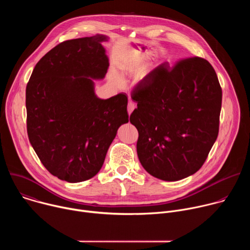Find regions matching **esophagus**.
Returning <instances> with one entry per match:
<instances>
[{
    "instance_id": "obj_1",
    "label": "esophagus",
    "mask_w": 250,
    "mask_h": 250,
    "mask_svg": "<svg viewBox=\"0 0 250 250\" xmlns=\"http://www.w3.org/2000/svg\"><path fill=\"white\" fill-rule=\"evenodd\" d=\"M135 109V104L133 103V102H131V101H129L128 102V104H127V113H128V115L130 116L131 115V113L133 112V110Z\"/></svg>"
}]
</instances>
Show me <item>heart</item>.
Returning <instances> with one entry per match:
<instances>
[{
	"label": "heart",
	"mask_w": 250,
	"mask_h": 250,
	"mask_svg": "<svg viewBox=\"0 0 250 250\" xmlns=\"http://www.w3.org/2000/svg\"><path fill=\"white\" fill-rule=\"evenodd\" d=\"M142 59H144V57H142L140 54H137V53H134V54H130L128 56H126L121 66L124 70H128L130 68H133L135 65H137L139 62L142 61ZM113 76H115L116 78H119V75L117 72H113Z\"/></svg>",
	"instance_id": "heart-1"
}]
</instances>
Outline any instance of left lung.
I'll use <instances>...</instances> for the list:
<instances>
[{
  "instance_id": "obj_1",
  "label": "left lung",
  "mask_w": 250,
  "mask_h": 250,
  "mask_svg": "<svg viewBox=\"0 0 250 250\" xmlns=\"http://www.w3.org/2000/svg\"><path fill=\"white\" fill-rule=\"evenodd\" d=\"M222 88L215 69L190 57L164 62L132 90L138 159L150 175L178 181L196 173L219 134Z\"/></svg>"
}]
</instances>
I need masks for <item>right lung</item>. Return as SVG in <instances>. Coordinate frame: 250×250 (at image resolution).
<instances>
[{"mask_svg": "<svg viewBox=\"0 0 250 250\" xmlns=\"http://www.w3.org/2000/svg\"><path fill=\"white\" fill-rule=\"evenodd\" d=\"M109 38L66 41L35 65L25 90L26 128L43 166L60 180L86 181L102 168L119 127L128 123L127 97L103 100L94 80L103 79Z\"/></svg>", "mask_w": 250, "mask_h": 250, "instance_id": "obj_1", "label": "right lung"}]
</instances>
